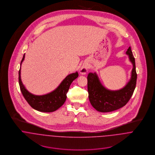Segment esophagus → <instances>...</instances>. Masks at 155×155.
<instances>
[{"label":"esophagus","instance_id":"esophagus-1","mask_svg":"<svg viewBox=\"0 0 155 155\" xmlns=\"http://www.w3.org/2000/svg\"><path fill=\"white\" fill-rule=\"evenodd\" d=\"M88 70V66L87 64H84L81 67V69H80V73L82 74H85Z\"/></svg>","mask_w":155,"mask_h":155}]
</instances>
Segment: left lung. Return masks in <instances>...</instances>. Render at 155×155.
I'll return each instance as SVG.
<instances>
[{
  "instance_id": "left-lung-1",
  "label": "left lung",
  "mask_w": 155,
  "mask_h": 155,
  "mask_svg": "<svg viewBox=\"0 0 155 155\" xmlns=\"http://www.w3.org/2000/svg\"><path fill=\"white\" fill-rule=\"evenodd\" d=\"M126 54L133 65L130 81L123 88L110 91L104 87L101 84L96 73H89L87 77L89 100L97 110L100 112H110L117 110L129 101L135 88L137 74L135 70V62L131 47Z\"/></svg>"
}]
</instances>
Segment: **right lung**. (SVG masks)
Wrapping results in <instances>:
<instances>
[{
    "label": "right lung",
    "mask_w": 155,
    "mask_h": 155,
    "mask_svg": "<svg viewBox=\"0 0 155 155\" xmlns=\"http://www.w3.org/2000/svg\"><path fill=\"white\" fill-rule=\"evenodd\" d=\"M24 57L25 54L23 55L21 64L24 60ZM18 74L19 85L24 98L33 109L42 112H52L63 106L66 101L67 93L71 84L79 76L78 72L70 74L52 92L43 95H36L29 92L22 84L20 75L21 67Z\"/></svg>",
    "instance_id": "right-lung-1"
}]
</instances>
